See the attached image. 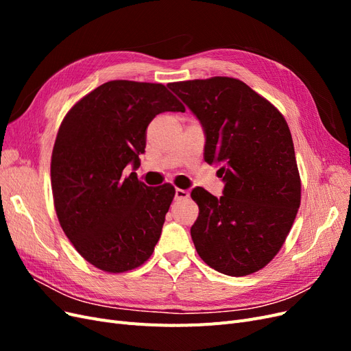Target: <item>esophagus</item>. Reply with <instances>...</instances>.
Here are the masks:
<instances>
[{
	"mask_svg": "<svg viewBox=\"0 0 351 351\" xmlns=\"http://www.w3.org/2000/svg\"><path fill=\"white\" fill-rule=\"evenodd\" d=\"M190 196L189 190H184V189H176V199H187Z\"/></svg>",
	"mask_w": 351,
	"mask_h": 351,
	"instance_id": "obj_1",
	"label": "esophagus"
}]
</instances>
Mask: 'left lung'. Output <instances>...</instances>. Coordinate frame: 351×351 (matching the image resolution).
<instances>
[{
    "instance_id": "left-lung-1",
    "label": "left lung",
    "mask_w": 351,
    "mask_h": 351,
    "mask_svg": "<svg viewBox=\"0 0 351 351\" xmlns=\"http://www.w3.org/2000/svg\"><path fill=\"white\" fill-rule=\"evenodd\" d=\"M205 133V162L219 167L224 192L195 187L199 217L190 228L199 256L243 277L278 253L300 206V176L282 114L246 83L210 77L169 83Z\"/></svg>"
}]
</instances>
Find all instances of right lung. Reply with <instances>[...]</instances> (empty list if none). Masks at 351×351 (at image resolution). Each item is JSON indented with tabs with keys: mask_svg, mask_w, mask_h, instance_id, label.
Returning a JSON list of instances; mask_svg holds the SVG:
<instances>
[{
	"mask_svg": "<svg viewBox=\"0 0 351 351\" xmlns=\"http://www.w3.org/2000/svg\"><path fill=\"white\" fill-rule=\"evenodd\" d=\"M165 111L184 107L164 84L112 80L82 98L60 125L51 159L57 217L74 249L102 271L141 267L161 236L176 189L147 187L134 171L147 125Z\"/></svg>",
	"mask_w": 351,
	"mask_h": 351,
	"instance_id": "add662e5",
	"label": "right lung"
}]
</instances>
